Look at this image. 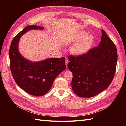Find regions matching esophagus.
Segmentation results:
<instances>
[{
	"label": "esophagus",
	"mask_w": 126,
	"mask_h": 126,
	"mask_svg": "<svg viewBox=\"0 0 126 126\" xmlns=\"http://www.w3.org/2000/svg\"><path fill=\"white\" fill-rule=\"evenodd\" d=\"M68 62H69L68 60H67V59H66V60H65V63H66V66H67V65H68Z\"/></svg>",
	"instance_id": "esophagus-1"
}]
</instances>
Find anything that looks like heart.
<instances>
[{
    "mask_svg": "<svg viewBox=\"0 0 126 126\" xmlns=\"http://www.w3.org/2000/svg\"><path fill=\"white\" fill-rule=\"evenodd\" d=\"M94 38L92 35H88L85 31H80L73 39V42L77 43L73 48V52L77 55L84 54L88 51L93 44Z\"/></svg>",
    "mask_w": 126,
    "mask_h": 126,
    "instance_id": "obj_1",
    "label": "heart"
}]
</instances>
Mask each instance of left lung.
Here are the masks:
<instances>
[{
	"label": "left lung",
	"mask_w": 126,
	"mask_h": 126,
	"mask_svg": "<svg viewBox=\"0 0 126 126\" xmlns=\"http://www.w3.org/2000/svg\"><path fill=\"white\" fill-rule=\"evenodd\" d=\"M101 42L81 55H69L68 68L73 74L71 87L81 97H92L107 89L115 74L117 53L115 45L102 30Z\"/></svg>",
	"instance_id": "obj_1"
}]
</instances>
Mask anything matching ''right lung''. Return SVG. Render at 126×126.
Segmentation results:
<instances>
[{
  "instance_id": "add662e5",
  "label": "right lung",
  "mask_w": 126,
  "mask_h": 126,
  "mask_svg": "<svg viewBox=\"0 0 126 126\" xmlns=\"http://www.w3.org/2000/svg\"><path fill=\"white\" fill-rule=\"evenodd\" d=\"M43 29L36 25L27 26L14 37L9 50L10 70L16 83L29 94L36 96L49 92L56 77L66 68L65 57L32 62L19 53L18 44L21 36L32 29Z\"/></svg>"
}]
</instances>
